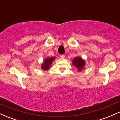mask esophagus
I'll use <instances>...</instances> for the list:
<instances>
[{
	"instance_id": "34e87169",
	"label": "esophagus",
	"mask_w": 120,
	"mask_h": 120,
	"mask_svg": "<svg viewBox=\"0 0 120 120\" xmlns=\"http://www.w3.org/2000/svg\"><path fill=\"white\" fill-rule=\"evenodd\" d=\"M60 57H61L62 58H64L65 57V55H64V54H62V55H60Z\"/></svg>"
}]
</instances>
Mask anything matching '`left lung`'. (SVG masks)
Returning a JSON list of instances; mask_svg holds the SVG:
<instances>
[{"instance_id":"obj_1","label":"left lung","mask_w":120,"mask_h":120,"mask_svg":"<svg viewBox=\"0 0 120 120\" xmlns=\"http://www.w3.org/2000/svg\"><path fill=\"white\" fill-rule=\"evenodd\" d=\"M73 64L74 65L79 68V71H81L84 66H85V63L84 60H82L80 57H76L73 60Z\"/></svg>"}]
</instances>
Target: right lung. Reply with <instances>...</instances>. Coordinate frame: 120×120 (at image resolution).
I'll list each match as a JSON object with an SVG mask.
<instances>
[{
    "label": "right lung",
    "mask_w": 120,
    "mask_h": 120,
    "mask_svg": "<svg viewBox=\"0 0 120 120\" xmlns=\"http://www.w3.org/2000/svg\"><path fill=\"white\" fill-rule=\"evenodd\" d=\"M54 57L50 58H47L45 60V61L44 62V64H42L41 68L42 69L44 70H47L49 68V66H50V64H52V62L53 61V60H54Z\"/></svg>",
    "instance_id": "1"
}]
</instances>
